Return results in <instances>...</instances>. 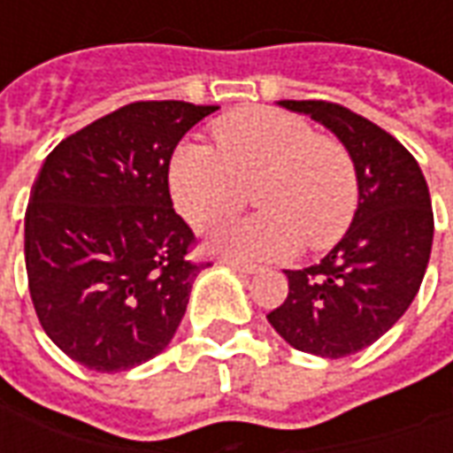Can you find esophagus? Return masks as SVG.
Instances as JSON below:
<instances>
[{
  "label": "esophagus",
  "instance_id": "esophagus-1",
  "mask_svg": "<svg viewBox=\"0 0 453 453\" xmlns=\"http://www.w3.org/2000/svg\"><path fill=\"white\" fill-rule=\"evenodd\" d=\"M223 265L230 266V269H235V272H240V274H255L257 272V265L240 262V259H230V257H226V259H223Z\"/></svg>",
  "mask_w": 453,
  "mask_h": 453
}]
</instances>
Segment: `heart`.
Instances as JSON below:
<instances>
[{"label":"heart","mask_w":453,"mask_h":453,"mask_svg":"<svg viewBox=\"0 0 453 453\" xmlns=\"http://www.w3.org/2000/svg\"><path fill=\"white\" fill-rule=\"evenodd\" d=\"M213 150L181 145L169 162V191L198 230L220 226L247 206L259 216L223 227L218 245L237 257H291L327 250L347 235L359 208V174L347 145L313 133L294 113L250 106L211 126Z\"/></svg>","instance_id":"heart-1"}]
</instances>
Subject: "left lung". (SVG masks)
<instances>
[{
  "label": "left lung",
  "mask_w": 453,
  "mask_h": 453,
  "mask_svg": "<svg viewBox=\"0 0 453 453\" xmlns=\"http://www.w3.org/2000/svg\"><path fill=\"white\" fill-rule=\"evenodd\" d=\"M347 145L359 208L347 235L313 266L286 269L288 296L266 315L294 349L349 357L398 323L425 279L434 216L418 159L376 123L333 102H279Z\"/></svg>",
  "instance_id": "8db88e82"
}]
</instances>
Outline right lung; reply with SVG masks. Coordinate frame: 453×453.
Returning <instances> with one entry per match:
<instances>
[{
    "mask_svg": "<svg viewBox=\"0 0 453 453\" xmlns=\"http://www.w3.org/2000/svg\"><path fill=\"white\" fill-rule=\"evenodd\" d=\"M218 106L133 102L60 140L26 208V274L45 334L87 369L140 366L167 347L196 274L172 206L179 140Z\"/></svg>",
    "mask_w": 453,
    "mask_h": 453,
    "instance_id": "1",
    "label": "right lung"
}]
</instances>
